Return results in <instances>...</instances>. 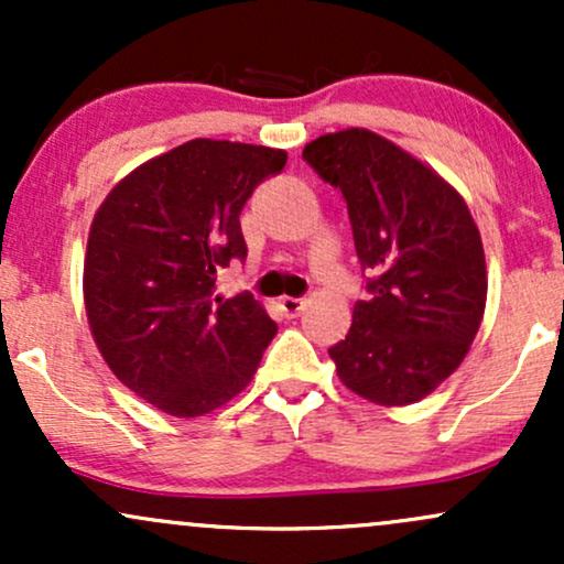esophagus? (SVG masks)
<instances>
[{"label":"esophagus","instance_id":"34e87169","mask_svg":"<svg viewBox=\"0 0 564 564\" xmlns=\"http://www.w3.org/2000/svg\"><path fill=\"white\" fill-rule=\"evenodd\" d=\"M304 304H307V300H302V296H281L278 307L286 313V318H296V315L304 310Z\"/></svg>","mask_w":564,"mask_h":564}]
</instances>
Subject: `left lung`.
<instances>
[{"label": "left lung", "mask_w": 564, "mask_h": 564, "mask_svg": "<svg viewBox=\"0 0 564 564\" xmlns=\"http://www.w3.org/2000/svg\"><path fill=\"white\" fill-rule=\"evenodd\" d=\"M302 159L339 187L368 300L328 349L341 384L377 405L419 403L467 358L488 300L482 238L451 183L371 129L307 142Z\"/></svg>", "instance_id": "1"}]
</instances>
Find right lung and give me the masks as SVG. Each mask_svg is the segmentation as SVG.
Returning a JSON list of instances; mask_svg holds the SVG:
<instances>
[{
    "instance_id": "add662e5",
    "label": "right lung",
    "mask_w": 564,
    "mask_h": 564,
    "mask_svg": "<svg viewBox=\"0 0 564 564\" xmlns=\"http://www.w3.org/2000/svg\"><path fill=\"white\" fill-rule=\"evenodd\" d=\"M286 151L187 140L113 185L84 257V307L121 384L177 419L204 416L254 379L278 326L249 291L215 294L246 260L243 204Z\"/></svg>"
}]
</instances>
